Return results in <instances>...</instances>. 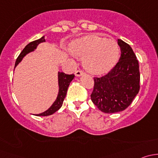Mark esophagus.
Masks as SVG:
<instances>
[{
  "label": "esophagus",
  "mask_w": 158,
  "mask_h": 158,
  "mask_svg": "<svg viewBox=\"0 0 158 158\" xmlns=\"http://www.w3.org/2000/svg\"><path fill=\"white\" fill-rule=\"evenodd\" d=\"M75 74H76V76H80L84 75V72H82V70H77V71H76Z\"/></svg>",
  "instance_id": "34e87169"
}]
</instances>
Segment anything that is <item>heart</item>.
I'll list each match as a JSON object with an SVG mask.
<instances>
[{"label":"heart","mask_w":158,"mask_h":158,"mask_svg":"<svg viewBox=\"0 0 158 158\" xmlns=\"http://www.w3.org/2000/svg\"><path fill=\"white\" fill-rule=\"evenodd\" d=\"M70 49L74 56L85 58V68L94 74H102L109 71L118 62L120 53L115 41L96 35L75 40Z\"/></svg>","instance_id":"b5f03b06"}]
</instances>
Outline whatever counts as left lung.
<instances>
[{
  "mask_svg": "<svg viewBox=\"0 0 158 158\" xmlns=\"http://www.w3.org/2000/svg\"><path fill=\"white\" fill-rule=\"evenodd\" d=\"M121 56L117 64L102 77L94 78L91 94L92 102L105 113H116L126 109L140 89L139 65L131 47L118 40Z\"/></svg>",
  "mask_w": 158,
  "mask_h": 158,
  "instance_id": "8db88e82",
  "label": "left lung"
}]
</instances>
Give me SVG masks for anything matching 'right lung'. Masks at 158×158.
Here are the masks:
<instances>
[{"label":"right lung","instance_id":"add662e5","mask_svg":"<svg viewBox=\"0 0 158 158\" xmlns=\"http://www.w3.org/2000/svg\"><path fill=\"white\" fill-rule=\"evenodd\" d=\"M45 38L44 36H42L40 39H38L36 40L33 41V42H30V44H28L25 47V48L22 50V52H20L19 56L17 57V60H16L15 63V66H14V69H15L16 66L19 64V63L21 62V60H23V57L28 54L30 52H33L34 51V49H36L37 46L39 45L41 43L45 42ZM75 76L74 74L71 75H67L64 73H58V84H59V92L58 95L56 97V99L55 100L53 103H52V106L49 108L47 111H45L44 112L40 113V114H37V116H48L50 114H52L53 113H55L56 111H58L59 109L61 108V106H63V102L64 101V98L66 95V92H67L68 87H69L70 82H72L73 79H74Z\"/></svg>","mask_w":158,"mask_h":158}]
</instances>
